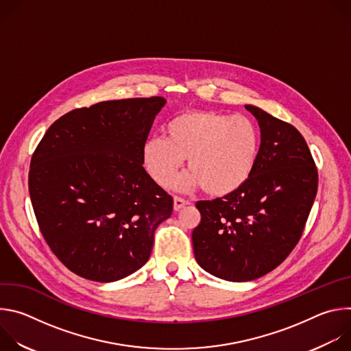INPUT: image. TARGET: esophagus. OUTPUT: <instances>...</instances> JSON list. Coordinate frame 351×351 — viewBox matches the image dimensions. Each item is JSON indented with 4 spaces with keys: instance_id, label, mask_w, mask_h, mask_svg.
Returning a JSON list of instances; mask_svg holds the SVG:
<instances>
[{
    "instance_id": "esophagus-1",
    "label": "esophagus",
    "mask_w": 351,
    "mask_h": 351,
    "mask_svg": "<svg viewBox=\"0 0 351 351\" xmlns=\"http://www.w3.org/2000/svg\"><path fill=\"white\" fill-rule=\"evenodd\" d=\"M186 204H189L187 199H184V198H182V197H178V195L173 197V210H175V211H179V210L183 208Z\"/></svg>"
}]
</instances>
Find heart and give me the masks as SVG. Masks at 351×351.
I'll return each instance as SVG.
<instances>
[{"instance_id": "obj_1", "label": "heart", "mask_w": 351, "mask_h": 351, "mask_svg": "<svg viewBox=\"0 0 351 351\" xmlns=\"http://www.w3.org/2000/svg\"><path fill=\"white\" fill-rule=\"evenodd\" d=\"M143 145V164L156 183L168 184L186 158L184 176L172 186L190 190L203 186L211 195H226L252 176L261 145L258 125L244 115L217 111H184Z\"/></svg>"}]
</instances>
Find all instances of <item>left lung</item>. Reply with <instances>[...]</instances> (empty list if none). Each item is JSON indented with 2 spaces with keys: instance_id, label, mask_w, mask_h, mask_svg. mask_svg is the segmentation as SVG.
Here are the masks:
<instances>
[{
  "instance_id": "left-lung-1",
  "label": "left lung",
  "mask_w": 351,
  "mask_h": 351,
  "mask_svg": "<svg viewBox=\"0 0 351 351\" xmlns=\"http://www.w3.org/2000/svg\"><path fill=\"white\" fill-rule=\"evenodd\" d=\"M244 107L261 129L256 168L236 191L197 202L202 222L191 233L198 265L230 282L254 280L285 261L303 234L318 189L302 133L258 107Z\"/></svg>"
}]
</instances>
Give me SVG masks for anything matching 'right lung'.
I'll list each match as a JSON object with an SVG mask.
<instances>
[{"label":"right lung","instance_id":"1","mask_svg":"<svg viewBox=\"0 0 351 351\" xmlns=\"http://www.w3.org/2000/svg\"><path fill=\"white\" fill-rule=\"evenodd\" d=\"M167 99L126 98L73 110L48 128L29 171L43 237L73 274L115 282L149 258L172 197L143 168V145Z\"/></svg>","mask_w":351,"mask_h":351}]
</instances>
